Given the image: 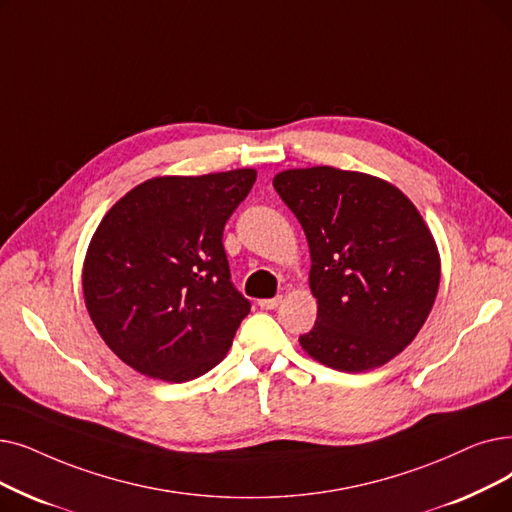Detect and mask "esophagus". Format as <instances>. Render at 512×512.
<instances>
[{"label":"esophagus","instance_id":"34e87169","mask_svg":"<svg viewBox=\"0 0 512 512\" xmlns=\"http://www.w3.org/2000/svg\"><path fill=\"white\" fill-rule=\"evenodd\" d=\"M282 303V297H272V299H261L259 307L261 309H276Z\"/></svg>","mask_w":512,"mask_h":512}]
</instances>
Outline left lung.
I'll list each match as a JSON object with an SVG mask.
<instances>
[{
    "label": "left lung",
    "mask_w": 512,
    "mask_h": 512,
    "mask_svg": "<svg viewBox=\"0 0 512 512\" xmlns=\"http://www.w3.org/2000/svg\"><path fill=\"white\" fill-rule=\"evenodd\" d=\"M274 188L311 255L318 318L301 347L343 372L387 364L418 335L439 288V253L420 213L379 177L335 167L282 171Z\"/></svg>",
    "instance_id": "8db88e82"
}]
</instances>
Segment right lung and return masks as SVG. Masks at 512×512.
<instances>
[{
	"mask_svg": "<svg viewBox=\"0 0 512 512\" xmlns=\"http://www.w3.org/2000/svg\"><path fill=\"white\" fill-rule=\"evenodd\" d=\"M255 177H154L100 221L83 265L85 305L133 370L184 383L224 360L251 301L230 280L221 240Z\"/></svg>",
	"mask_w": 512,
	"mask_h": 512,
	"instance_id": "1",
	"label": "right lung"
}]
</instances>
